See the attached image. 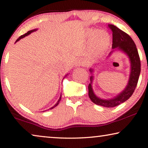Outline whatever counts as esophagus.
Returning a JSON list of instances; mask_svg holds the SVG:
<instances>
[{
    "label": "esophagus",
    "mask_w": 148,
    "mask_h": 148,
    "mask_svg": "<svg viewBox=\"0 0 148 148\" xmlns=\"http://www.w3.org/2000/svg\"><path fill=\"white\" fill-rule=\"evenodd\" d=\"M85 64H86L85 60L83 59V58H79V59L76 62V63H75V66L79 67V66H84Z\"/></svg>",
    "instance_id": "34e87169"
}]
</instances>
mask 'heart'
Masks as SVG:
<instances>
[{
	"label": "heart",
	"mask_w": 148,
	"mask_h": 148,
	"mask_svg": "<svg viewBox=\"0 0 148 148\" xmlns=\"http://www.w3.org/2000/svg\"><path fill=\"white\" fill-rule=\"evenodd\" d=\"M87 36L91 41L96 43V53L99 55H102L109 44L108 35L99 30H89L87 32Z\"/></svg>",
	"instance_id": "obj_1"
}]
</instances>
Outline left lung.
Segmentation results:
<instances>
[{
	"instance_id": "8db88e82",
	"label": "left lung",
	"mask_w": 148,
	"mask_h": 148,
	"mask_svg": "<svg viewBox=\"0 0 148 148\" xmlns=\"http://www.w3.org/2000/svg\"><path fill=\"white\" fill-rule=\"evenodd\" d=\"M108 26L112 32V49H113L109 53L110 56L115 50H119L128 56L130 63V72L127 85L124 90L112 99H101L95 94L92 88V82L93 80V72L94 68L97 66H93L90 69L91 76H90L91 83L88 86V95L91 101L95 104L101 105L105 107H114L123 103L128 100L134 91L139 79L141 64L136 44L132 39L125 32L122 31L115 25L109 24Z\"/></svg>"
}]
</instances>
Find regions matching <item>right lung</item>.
<instances>
[{"label": "right lung", "mask_w": 148, "mask_h": 148, "mask_svg": "<svg viewBox=\"0 0 148 148\" xmlns=\"http://www.w3.org/2000/svg\"><path fill=\"white\" fill-rule=\"evenodd\" d=\"M37 29H32V30H30V31H29V32H27V33H26V34H23V35H22V36H21L20 37H19V38H18V39H17V40H16V42H17V41H20V39H22V38H23V37H25V36H28V35H29L30 34H32V32H36V31H37ZM67 75L68 74H66V76H65V77L66 76H67ZM65 77H64V78H65ZM61 95H60V98H59V99H58V101H57V103H56L55 105H54V106L53 107H51L50 108V109H53V108H55V107H57V105H58V104H59V102H60V99H61Z\"/></svg>", "instance_id": "1"}]
</instances>
